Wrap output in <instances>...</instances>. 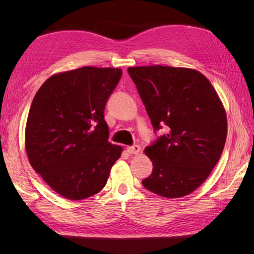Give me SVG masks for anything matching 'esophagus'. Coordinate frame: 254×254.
Listing matches in <instances>:
<instances>
[{"instance_id":"esophagus-1","label":"esophagus","mask_w":254,"mask_h":254,"mask_svg":"<svg viewBox=\"0 0 254 254\" xmlns=\"http://www.w3.org/2000/svg\"><path fill=\"white\" fill-rule=\"evenodd\" d=\"M127 149L128 153L133 154V155H137L141 153V146H139V145H133V146H128Z\"/></svg>"}]
</instances>
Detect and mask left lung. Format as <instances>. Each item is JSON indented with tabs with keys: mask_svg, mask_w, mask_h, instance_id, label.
Segmentation results:
<instances>
[{
	"mask_svg": "<svg viewBox=\"0 0 254 254\" xmlns=\"http://www.w3.org/2000/svg\"><path fill=\"white\" fill-rule=\"evenodd\" d=\"M155 131L145 148L153 172L144 188L168 198L186 196L207 179L227 137V116L209 80L196 69L163 65L127 68Z\"/></svg>",
	"mask_w": 254,
	"mask_h": 254,
	"instance_id": "obj_1",
	"label": "left lung"
}]
</instances>
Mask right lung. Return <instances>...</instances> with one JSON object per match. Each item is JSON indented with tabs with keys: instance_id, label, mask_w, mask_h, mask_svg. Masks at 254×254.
Segmentation results:
<instances>
[{
	"instance_id": "right-lung-1",
	"label": "right lung",
	"mask_w": 254,
	"mask_h": 254,
	"mask_svg": "<svg viewBox=\"0 0 254 254\" xmlns=\"http://www.w3.org/2000/svg\"><path fill=\"white\" fill-rule=\"evenodd\" d=\"M122 69L84 66L52 75L31 102L25 148L32 168L69 199L100 192L123 148L108 142L104 110Z\"/></svg>"
}]
</instances>
